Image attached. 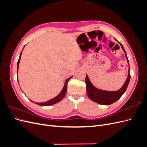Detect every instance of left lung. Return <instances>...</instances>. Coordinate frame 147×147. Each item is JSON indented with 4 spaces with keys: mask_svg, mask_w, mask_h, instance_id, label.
Segmentation results:
<instances>
[{
    "mask_svg": "<svg viewBox=\"0 0 147 147\" xmlns=\"http://www.w3.org/2000/svg\"><path fill=\"white\" fill-rule=\"evenodd\" d=\"M120 45L121 46V48L123 50L124 52L125 53L126 55V58L127 59V63L129 64V61L127 59V56L126 55V51L124 50V48L122 44L119 42ZM131 78V74H130V68H129V74L128 76L126 79V80L123 84L122 88L117 91H102L98 90V89L96 88L94 86L92 85L91 83L90 78H88V75H86V92L88 96L89 97L91 100L94 101L97 104H99L101 105H110L112 104L114 102L117 101L120 97L122 96L124 94V92L126 91L127 86L129 83Z\"/></svg>",
    "mask_w": 147,
    "mask_h": 147,
    "instance_id": "1",
    "label": "left lung"
}]
</instances>
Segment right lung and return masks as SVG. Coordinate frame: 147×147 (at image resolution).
I'll return each mask as SVG.
<instances>
[{
    "instance_id": "add662e5",
    "label": "right lung",
    "mask_w": 147,
    "mask_h": 147,
    "mask_svg": "<svg viewBox=\"0 0 147 147\" xmlns=\"http://www.w3.org/2000/svg\"><path fill=\"white\" fill-rule=\"evenodd\" d=\"M21 53L22 51L20 54V58L18 59V63H17V74H18V67H19V64H20V58H21ZM72 77H70V78H67L65 80V84H64V86L63 89V90L61 91V92L59 93V94L57 95L56 97H55V98H53L50 100L45 102H42V103H37V102H35V104H37L39 105H41V106H50L51 105H53L55 104H56L57 102H59L60 100H61L63 99V98H64V97L65 96V94H66V92H67V83L69 82V81L70 80V79Z\"/></svg>"
}]
</instances>
